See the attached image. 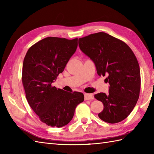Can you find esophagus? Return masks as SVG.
Returning a JSON list of instances; mask_svg holds the SVG:
<instances>
[{
    "label": "esophagus",
    "mask_w": 154,
    "mask_h": 154,
    "mask_svg": "<svg viewBox=\"0 0 154 154\" xmlns=\"http://www.w3.org/2000/svg\"><path fill=\"white\" fill-rule=\"evenodd\" d=\"M84 96H85V100H91L93 99V96L92 94L85 93L84 94Z\"/></svg>",
    "instance_id": "34e87169"
}]
</instances>
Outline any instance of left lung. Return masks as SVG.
<instances>
[{
	"label": "left lung",
	"mask_w": 154,
	"mask_h": 154,
	"mask_svg": "<svg viewBox=\"0 0 154 154\" xmlns=\"http://www.w3.org/2000/svg\"><path fill=\"white\" fill-rule=\"evenodd\" d=\"M79 46L95 64L97 74L106 75L110 85L107 94H94L104 105L99 117L110 124L121 122L131 113L139 99L141 79L134 54L124 42L104 32L79 38Z\"/></svg>",
	"instance_id": "obj_1"
}]
</instances>
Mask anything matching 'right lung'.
Wrapping results in <instances>:
<instances>
[{
	"label": "right lung",
	"mask_w": 154,
	"mask_h": 154,
	"mask_svg": "<svg viewBox=\"0 0 154 154\" xmlns=\"http://www.w3.org/2000/svg\"><path fill=\"white\" fill-rule=\"evenodd\" d=\"M77 40L45 38L29 48L24 59L22 81L26 99L48 126L67 125L75 108L84 100L82 93H68L51 85L76 51Z\"/></svg>",
	"instance_id": "right-lung-1"
}]
</instances>
